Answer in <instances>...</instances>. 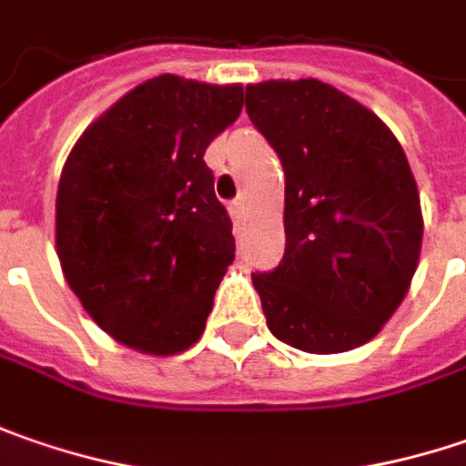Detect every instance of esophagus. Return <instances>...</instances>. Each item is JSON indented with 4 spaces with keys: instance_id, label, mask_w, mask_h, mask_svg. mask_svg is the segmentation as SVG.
Wrapping results in <instances>:
<instances>
[{
    "instance_id": "1",
    "label": "esophagus",
    "mask_w": 466,
    "mask_h": 466,
    "mask_svg": "<svg viewBox=\"0 0 466 466\" xmlns=\"http://www.w3.org/2000/svg\"><path fill=\"white\" fill-rule=\"evenodd\" d=\"M229 213H232L234 224L239 227V224L245 221V200H242V198H237L232 206H229Z\"/></svg>"
}]
</instances>
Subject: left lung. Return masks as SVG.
Masks as SVG:
<instances>
[{
  "label": "left lung",
  "mask_w": 466,
  "mask_h": 466,
  "mask_svg": "<svg viewBox=\"0 0 466 466\" xmlns=\"http://www.w3.org/2000/svg\"><path fill=\"white\" fill-rule=\"evenodd\" d=\"M248 116L284 169V258L253 273L271 334L334 354L370 341L415 276L422 213L394 132L320 80L245 88Z\"/></svg>",
  "instance_id": "1"
}]
</instances>
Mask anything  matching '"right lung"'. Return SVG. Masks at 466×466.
Segmentation results:
<instances>
[{"label": "right lung", "mask_w": 466, "mask_h": 466, "mask_svg": "<svg viewBox=\"0 0 466 466\" xmlns=\"http://www.w3.org/2000/svg\"><path fill=\"white\" fill-rule=\"evenodd\" d=\"M242 86L158 75L75 143L56 190L70 289L116 341L177 354L198 341L234 260L232 218L203 153L242 112Z\"/></svg>", "instance_id": "1"}]
</instances>
